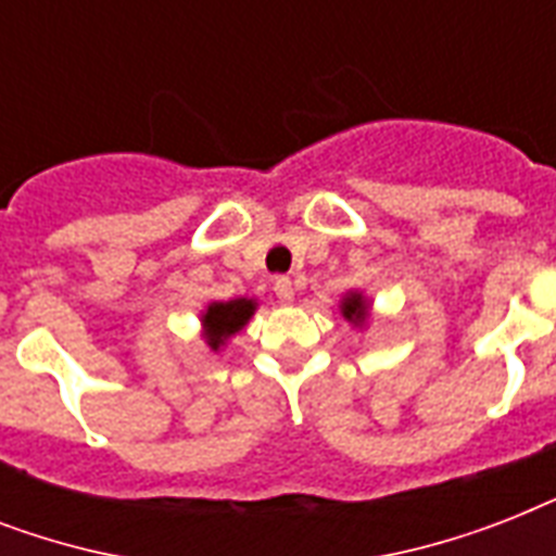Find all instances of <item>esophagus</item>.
Instances as JSON below:
<instances>
[{
	"instance_id": "esophagus-1",
	"label": "esophagus",
	"mask_w": 556,
	"mask_h": 556,
	"mask_svg": "<svg viewBox=\"0 0 556 556\" xmlns=\"http://www.w3.org/2000/svg\"><path fill=\"white\" fill-rule=\"evenodd\" d=\"M274 294H277L279 303H291V300H294V286H291V279L288 277L274 279Z\"/></svg>"
}]
</instances>
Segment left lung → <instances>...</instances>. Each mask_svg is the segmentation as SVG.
I'll return each mask as SVG.
<instances>
[{"instance_id": "8db88e82", "label": "left lung", "mask_w": 556, "mask_h": 556, "mask_svg": "<svg viewBox=\"0 0 556 556\" xmlns=\"http://www.w3.org/2000/svg\"><path fill=\"white\" fill-rule=\"evenodd\" d=\"M340 314H343L355 329H366V323H369L371 317L369 296H364V291H346L343 300H340Z\"/></svg>"}]
</instances>
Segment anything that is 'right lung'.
Masks as SVG:
<instances>
[{
    "mask_svg": "<svg viewBox=\"0 0 556 556\" xmlns=\"http://www.w3.org/2000/svg\"><path fill=\"white\" fill-rule=\"evenodd\" d=\"M256 308H260V303L248 300V296L227 300V303L213 300V303L204 305V312H201V338H204L210 352H222L227 340L239 334L251 323Z\"/></svg>",
    "mask_w": 556,
    "mask_h": 556,
    "instance_id": "1",
    "label": "right lung"
}]
</instances>
